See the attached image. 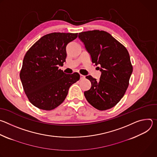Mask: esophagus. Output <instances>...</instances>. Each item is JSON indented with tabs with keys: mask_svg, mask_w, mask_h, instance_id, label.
Returning a JSON list of instances; mask_svg holds the SVG:
<instances>
[{
	"mask_svg": "<svg viewBox=\"0 0 157 157\" xmlns=\"http://www.w3.org/2000/svg\"><path fill=\"white\" fill-rule=\"evenodd\" d=\"M85 78V76H83V75H80V79H84Z\"/></svg>",
	"mask_w": 157,
	"mask_h": 157,
	"instance_id": "1",
	"label": "esophagus"
}]
</instances>
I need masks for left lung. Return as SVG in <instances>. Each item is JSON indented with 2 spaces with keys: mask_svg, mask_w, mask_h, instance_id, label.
I'll use <instances>...</instances> for the list:
<instances>
[{
  "mask_svg": "<svg viewBox=\"0 0 157 157\" xmlns=\"http://www.w3.org/2000/svg\"><path fill=\"white\" fill-rule=\"evenodd\" d=\"M91 61L101 72L99 81L89 75L86 78L91 87L84 94L96 109L105 110L115 106L124 96L128 86L133 68L126 48L110 33L92 30L79 33Z\"/></svg>",
  "mask_w": 157,
  "mask_h": 157,
  "instance_id": "left-lung-1",
  "label": "left lung"
}]
</instances>
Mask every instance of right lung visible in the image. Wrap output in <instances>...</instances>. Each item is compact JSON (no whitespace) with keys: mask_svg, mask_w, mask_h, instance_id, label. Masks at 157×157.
<instances>
[{"mask_svg":"<svg viewBox=\"0 0 157 157\" xmlns=\"http://www.w3.org/2000/svg\"><path fill=\"white\" fill-rule=\"evenodd\" d=\"M78 33H52L38 40L26 53L20 78L30 102L38 109L50 110L65 99L70 86L78 81V73L59 70L66 57V48Z\"/></svg>","mask_w":157,"mask_h":157,"instance_id":"add662e5","label":"right lung"}]
</instances>
